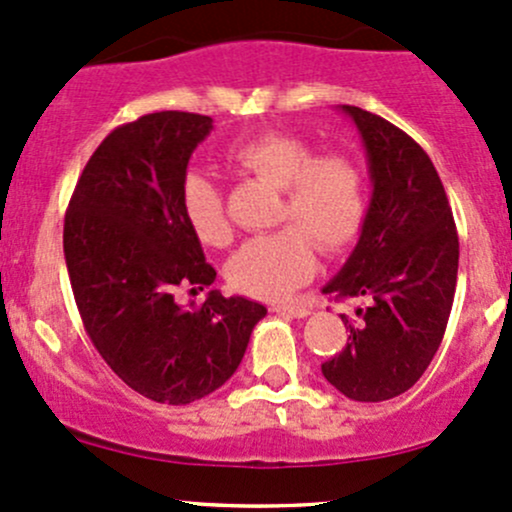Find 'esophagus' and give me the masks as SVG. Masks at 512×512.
<instances>
[{
  "mask_svg": "<svg viewBox=\"0 0 512 512\" xmlns=\"http://www.w3.org/2000/svg\"><path fill=\"white\" fill-rule=\"evenodd\" d=\"M271 312H276V315H288V317H307L310 315V310L307 307H300V305H271Z\"/></svg>",
  "mask_w": 512,
  "mask_h": 512,
  "instance_id": "obj_1",
  "label": "esophagus"
}]
</instances>
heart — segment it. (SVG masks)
<instances>
[{"label": "heart", "mask_w": 512, "mask_h": 512, "mask_svg": "<svg viewBox=\"0 0 512 512\" xmlns=\"http://www.w3.org/2000/svg\"><path fill=\"white\" fill-rule=\"evenodd\" d=\"M227 163L283 192L278 232L256 236L227 263V278L239 293L285 300L312 278L317 251H342L361 232L366 185L359 163L346 153H317L298 134L263 131L229 148ZM185 222L207 246L232 239L224 195L210 175L190 173L180 192Z\"/></svg>", "instance_id": "1"}]
</instances>
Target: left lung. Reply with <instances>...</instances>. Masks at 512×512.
<instances>
[{
	"mask_svg": "<svg viewBox=\"0 0 512 512\" xmlns=\"http://www.w3.org/2000/svg\"><path fill=\"white\" fill-rule=\"evenodd\" d=\"M364 141L373 195L349 261L322 293L366 298L349 342L322 364L339 393L381 403L420 381L442 344L459 268V234L430 156L378 114L342 104Z\"/></svg>",
	"mask_w": 512,
	"mask_h": 512,
	"instance_id": "obj_1",
	"label": "left lung"
}]
</instances>
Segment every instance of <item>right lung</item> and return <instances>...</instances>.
Masks as SVG:
<instances>
[{
    "mask_svg": "<svg viewBox=\"0 0 512 512\" xmlns=\"http://www.w3.org/2000/svg\"><path fill=\"white\" fill-rule=\"evenodd\" d=\"M212 119L153 112L122 124L82 170L63 227L75 302L92 344L144 398L188 405L232 378L266 307L212 290L200 307L175 302L217 271L185 222L188 161Z\"/></svg>",
    "mask_w": 512,
    "mask_h": 512,
    "instance_id": "1",
    "label": "right lung"
}]
</instances>
